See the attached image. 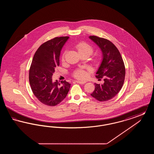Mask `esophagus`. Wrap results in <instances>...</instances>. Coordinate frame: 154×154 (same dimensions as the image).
<instances>
[{
    "mask_svg": "<svg viewBox=\"0 0 154 154\" xmlns=\"http://www.w3.org/2000/svg\"><path fill=\"white\" fill-rule=\"evenodd\" d=\"M75 82H77V83H79V84H84L86 83L85 81H81L76 80L75 81Z\"/></svg>",
    "mask_w": 154,
    "mask_h": 154,
    "instance_id": "obj_1",
    "label": "esophagus"
}]
</instances>
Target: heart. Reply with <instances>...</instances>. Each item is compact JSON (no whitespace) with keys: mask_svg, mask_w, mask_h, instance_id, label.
<instances>
[{"mask_svg":"<svg viewBox=\"0 0 154 154\" xmlns=\"http://www.w3.org/2000/svg\"><path fill=\"white\" fill-rule=\"evenodd\" d=\"M75 47L80 55H87L89 57L94 52L93 47L84 42H81L78 43L75 45ZM65 54H66V51L64 52L63 54H62V61H64L65 60ZM92 60L94 63H96L97 62V59H93ZM73 76L75 78L79 80H85L87 77V70L82 68L78 69L74 72Z\"/></svg>","mask_w":154,"mask_h":154,"instance_id":"1","label":"heart"}]
</instances>
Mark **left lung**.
Returning <instances> with one entry per match:
<instances>
[{
	"label": "left lung",
	"instance_id": "8db88e82",
	"mask_svg": "<svg viewBox=\"0 0 154 154\" xmlns=\"http://www.w3.org/2000/svg\"><path fill=\"white\" fill-rule=\"evenodd\" d=\"M89 38L102 51V62L96 77L98 80L104 79L102 84H95V89L91 95L100 102L108 101L117 95L124 85V62L117 48L110 40L96 36Z\"/></svg>",
	"mask_w": 154,
	"mask_h": 154
}]
</instances>
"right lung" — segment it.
<instances>
[{
    "instance_id": "1",
    "label": "right lung",
    "mask_w": 154,
    "mask_h": 154,
    "mask_svg": "<svg viewBox=\"0 0 154 154\" xmlns=\"http://www.w3.org/2000/svg\"><path fill=\"white\" fill-rule=\"evenodd\" d=\"M69 37H57L42 44L33 57L29 73L34 95L45 105L55 106L67 96L70 84L66 81L52 82L55 69L59 66L60 51Z\"/></svg>"
}]
</instances>
